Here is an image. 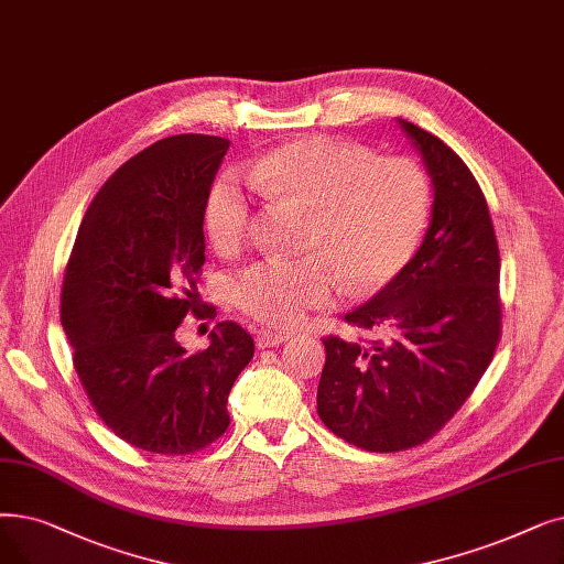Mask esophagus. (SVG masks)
Masks as SVG:
<instances>
[{"label":"esophagus","mask_w":564,"mask_h":564,"mask_svg":"<svg viewBox=\"0 0 564 564\" xmlns=\"http://www.w3.org/2000/svg\"><path fill=\"white\" fill-rule=\"evenodd\" d=\"M292 334L288 332H274V329H260L256 336L258 348H276L281 343H285Z\"/></svg>","instance_id":"esophagus-1"}]
</instances>
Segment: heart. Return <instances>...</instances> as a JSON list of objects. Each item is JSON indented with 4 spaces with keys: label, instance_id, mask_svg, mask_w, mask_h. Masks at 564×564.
I'll return each instance as SVG.
<instances>
[{
    "label": "heart",
    "instance_id": "obj_1",
    "mask_svg": "<svg viewBox=\"0 0 564 564\" xmlns=\"http://www.w3.org/2000/svg\"><path fill=\"white\" fill-rule=\"evenodd\" d=\"M269 198L311 214V256L264 258L235 276L232 300L256 321L288 329L332 306L346 283L355 295L394 281L417 251L431 214L426 170L410 156H376L327 135L290 140L251 167ZM256 198L235 173L218 177L205 200V232L216 251L235 253L251 237Z\"/></svg>",
    "mask_w": 564,
    "mask_h": 564
}]
</instances>
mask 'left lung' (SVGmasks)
Instances as JSON below:
<instances>
[{
    "mask_svg": "<svg viewBox=\"0 0 564 564\" xmlns=\"http://www.w3.org/2000/svg\"><path fill=\"white\" fill-rule=\"evenodd\" d=\"M433 180L420 251L346 323L373 340L325 336L317 414L366 452L424 445L470 399L502 336L500 251L470 167L433 133L399 119Z\"/></svg>",
    "mask_w": 564,
    "mask_h": 564,
    "instance_id": "obj_1",
    "label": "left lung"
}]
</instances>
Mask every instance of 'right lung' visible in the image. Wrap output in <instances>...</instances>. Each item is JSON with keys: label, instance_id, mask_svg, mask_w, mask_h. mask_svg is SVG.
Wrapping results in <instances>:
<instances>
[{"label": "right lung", "instance_id": "obj_1", "mask_svg": "<svg viewBox=\"0 0 564 564\" xmlns=\"http://www.w3.org/2000/svg\"><path fill=\"white\" fill-rule=\"evenodd\" d=\"M228 147L184 133L129 159L96 193L66 262L59 313L80 384L104 424L144 452L186 456L221 437L256 350L232 321L193 355L175 338L186 315L216 317L195 283L205 200Z\"/></svg>", "mask_w": 564, "mask_h": 564}]
</instances>
